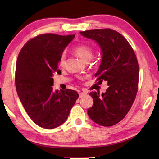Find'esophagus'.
<instances>
[{"mask_svg": "<svg viewBox=\"0 0 159 159\" xmlns=\"http://www.w3.org/2000/svg\"><path fill=\"white\" fill-rule=\"evenodd\" d=\"M86 95H87V93H79V98H83V97L85 96Z\"/></svg>", "mask_w": 159, "mask_h": 159, "instance_id": "obj_1", "label": "esophagus"}]
</instances>
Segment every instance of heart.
I'll list each match as a JSON object with an SVG mask.
<instances>
[{
    "mask_svg": "<svg viewBox=\"0 0 159 159\" xmlns=\"http://www.w3.org/2000/svg\"><path fill=\"white\" fill-rule=\"evenodd\" d=\"M74 52L82 59L85 61H89L93 57V48L90 45L88 44H80L74 48ZM65 55H63L61 56L60 60V64L61 66H64L65 64Z\"/></svg>",
    "mask_w": 159,
    "mask_h": 159,
    "instance_id": "heart-1",
    "label": "heart"
}]
</instances>
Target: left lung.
<instances>
[{"mask_svg": "<svg viewBox=\"0 0 159 159\" xmlns=\"http://www.w3.org/2000/svg\"><path fill=\"white\" fill-rule=\"evenodd\" d=\"M98 43L102 61L95 74L97 80L107 81L106 92H91L94 104L88 114L94 122L109 127L120 122L130 111L138 93L139 66L131 45L121 34L110 29L80 31Z\"/></svg>", "mask_w": 159, "mask_h": 159, "instance_id": "left-lung-1", "label": "left lung"}]
</instances>
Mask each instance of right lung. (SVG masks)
Instances as JSON below:
<instances>
[{
	"label": "right lung",
	"instance_id": "1",
	"mask_svg": "<svg viewBox=\"0 0 159 159\" xmlns=\"http://www.w3.org/2000/svg\"><path fill=\"white\" fill-rule=\"evenodd\" d=\"M75 35L45 34L21 48L15 69V86L31 119L40 127L52 129L66 121L79 94L73 90L52 89L53 74H61L58 62Z\"/></svg>",
	"mask_w": 159,
	"mask_h": 159
}]
</instances>
